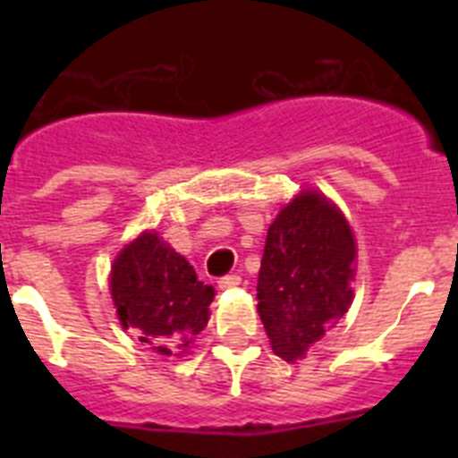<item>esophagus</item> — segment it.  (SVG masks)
<instances>
[{
  "mask_svg": "<svg viewBox=\"0 0 458 458\" xmlns=\"http://www.w3.org/2000/svg\"><path fill=\"white\" fill-rule=\"evenodd\" d=\"M241 284V275H225V277L217 279V286L220 289H233V286Z\"/></svg>",
  "mask_w": 458,
  "mask_h": 458,
  "instance_id": "34e87169",
  "label": "esophagus"
}]
</instances>
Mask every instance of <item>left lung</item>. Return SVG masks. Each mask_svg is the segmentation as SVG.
<instances>
[{
    "mask_svg": "<svg viewBox=\"0 0 458 458\" xmlns=\"http://www.w3.org/2000/svg\"><path fill=\"white\" fill-rule=\"evenodd\" d=\"M349 222L317 192L298 194L266 236L259 270V317L275 355L295 362L349 311L355 275Z\"/></svg>",
    "mask_w": 458,
    "mask_h": 458,
    "instance_id": "left-lung-1",
    "label": "left lung"
}]
</instances>
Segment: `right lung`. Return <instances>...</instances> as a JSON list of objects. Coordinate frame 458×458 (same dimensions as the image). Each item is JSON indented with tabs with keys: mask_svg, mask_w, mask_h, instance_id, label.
Masks as SVG:
<instances>
[{
	"mask_svg": "<svg viewBox=\"0 0 458 458\" xmlns=\"http://www.w3.org/2000/svg\"><path fill=\"white\" fill-rule=\"evenodd\" d=\"M121 326L160 355L188 349L208 323L213 286L197 279L192 266L157 233H141L116 257L109 277Z\"/></svg>",
	"mask_w": 458,
	"mask_h": 458,
	"instance_id": "right-lung-1",
	"label": "right lung"
}]
</instances>
